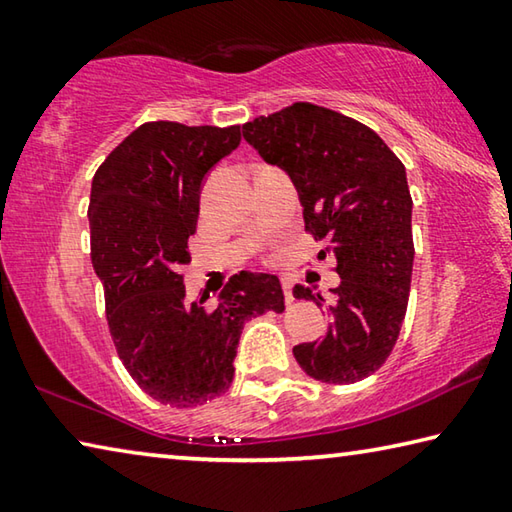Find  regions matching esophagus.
I'll return each mask as SVG.
<instances>
[{
  "instance_id": "34e87169",
  "label": "esophagus",
  "mask_w": 512,
  "mask_h": 512,
  "mask_svg": "<svg viewBox=\"0 0 512 512\" xmlns=\"http://www.w3.org/2000/svg\"><path fill=\"white\" fill-rule=\"evenodd\" d=\"M282 289H284V300L291 302L296 300V296H293V280H289V277H282Z\"/></svg>"
}]
</instances>
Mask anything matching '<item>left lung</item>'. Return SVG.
Wrapping results in <instances>:
<instances>
[{"label": "left lung", "instance_id": "left-lung-1", "mask_svg": "<svg viewBox=\"0 0 512 512\" xmlns=\"http://www.w3.org/2000/svg\"><path fill=\"white\" fill-rule=\"evenodd\" d=\"M244 140L289 173L305 230L325 241L341 277L329 289L325 336L296 345L293 357L325 384L366 379L393 352L409 305L415 250L404 164L372 128L314 103L248 121ZM293 296L325 300L300 284Z\"/></svg>", "mask_w": 512, "mask_h": 512}]
</instances>
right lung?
<instances>
[{"mask_svg": "<svg viewBox=\"0 0 512 512\" xmlns=\"http://www.w3.org/2000/svg\"><path fill=\"white\" fill-rule=\"evenodd\" d=\"M239 142V126L149 121L92 178V266L112 341L137 386L178 409L228 391L246 320L284 311L275 275H232L216 305H207V291L187 298L180 275L192 262L187 239L196 232L203 180Z\"/></svg>", "mask_w": 512, "mask_h": 512, "instance_id": "right-lung-1", "label": "right lung"}]
</instances>
